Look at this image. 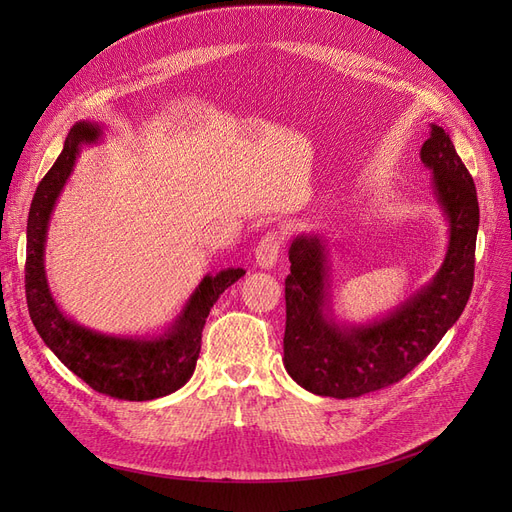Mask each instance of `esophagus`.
I'll return each instance as SVG.
<instances>
[{"instance_id":"34e87169","label":"esophagus","mask_w":512,"mask_h":512,"mask_svg":"<svg viewBox=\"0 0 512 512\" xmlns=\"http://www.w3.org/2000/svg\"><path fill=\"white\" fill-rule=\"evenodd\" d=\"M280 249H282V236L276 234V232H270L265 234L259 245L255 249V261L259 267H263V270H272V267L276 265L278 257H280Z\"/></svg>"}]
</instances>
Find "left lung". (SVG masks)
<instances>
[{
  "label": "left lung",
  "instance_id": "obj_1",
  "mask_svg": "<svg viewBox=\"0 0 512 512\" xmlns=\"http://www.w3.org/2000/svg\"><path fill=\"white\" fill-rule=\"evenodd\" d=\"M419 155L432 172V195L448 226V245L436 276L398 307L363 324L338 317L332 242L315 232H301L290 242L284 367L317 396L355 398L402 380L434 351L469 301L479 228L473 178L438 124H429Z\"/></svg>",
  "mask_w": 512,
  "mask_h": 512
}]
</instances>
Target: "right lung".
I'll use <instances>...</instances> for the list:
<instances>
[{"instance_id": "add662e5", "label": "right lung", "mask_w": 512, "mask_h": 512, "mask_svg": "<svg viewBox=\"0 0 512 512\" xmlns=\"http://www.w3.org/2000/svg\"><path fill=\"white\" fill-rule=\"evenodd\" d=\"M99 130L93 122H76L56 164L37 186L26 224V303L49 351L93 390L122 400H153L180 390L191 380L201 353L205 319L220 294L245 276V270L226 267L215 276H203L178 315L161 332L105 334L70 319L49 290L45 274L47 228L80 149L97 143Z\"/></svg>"}]
</instances>
